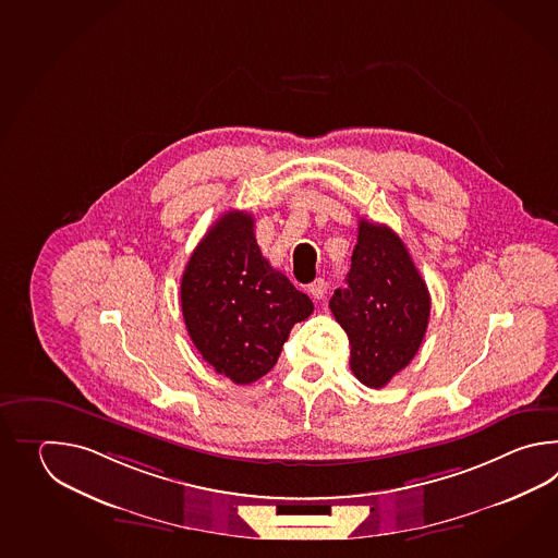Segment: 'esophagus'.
<instances>
[{"label": "esophagus", "mask_w": 558, "mask_h": 558, "mask_svg": "<svg viewBox=\"0 0 558 558\" xmlns=\"http://www.w3.org/2000/svg\"><path fill=\"white\" fill-rule=\"evenodd\" d=\"M327 293V283H325V279H317L315 283L308 284V295L313 296V299H323Z\"/></svg>", "instance_id": "34e87169"}]
</instances>
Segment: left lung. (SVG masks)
<instances>
[{
	"label": "left lung",
	"mask_w": 558,
	"mask_h": 558,
	"mask_svg": "<svg viewBox=\"0 0 558 558\" xmlns=\"http://www.w3.org/2000/svg\"><path fill=\"white\" fill-rule=\"evenodd\" d=\"M329 307L349 337L353 375L380 389L423 343L430 295L401 238L361 219L347 289L335 291Z\"/></svg>",
	"instance_id": "1"
}]
</instances>
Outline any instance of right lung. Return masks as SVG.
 <instances>
[{
    "label": "right lung",
    "instance_id": "right-lung-1",
    "mask_svg": "<svg viewBox=\"0 0 558 558\" xmlns=\"http://www.w3.org/2000/svg\"><path fill=\"white\" fill-rule=\"evenodd\" d=\"M255 219L227 211L191 253L181 279V311L191 341L227 379L250 385L275 367L313 301L263 257Z\"/></svg>",
    "mask_w": 558,
    "mask_h": 558
}]
</instances>
